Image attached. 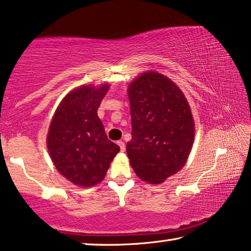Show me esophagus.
<instances>
[{
  "label": "esophagus",
  "mask_w": 251,
  "mask_h": 251,
  "mask_svg": "<svg viewBox=\"0 0 251 251\" xmlns=\"http://www.w3.org/2000/svg\"><path fill=\"white\" fill-rule=\"evenodd\" d=\"M117 144H118V146H119V147H121V151H122V152H124L125 149H126L125 143L123 142V141H118V142H117Z\"/></svg>",
  "instance_id": "esophagus-1"
}]
</instances>
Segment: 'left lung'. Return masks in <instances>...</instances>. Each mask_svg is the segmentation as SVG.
Here are the masks:
<instances>
[{
  "instance_id": "obj_1",
  "label": "left lung",
  "mask_w": 251,
  "mask_h": 251,
  "mask_svg": "<svg viewBox=\"0 0 251 251\" xmlns=\"http://www.w3.org/2000/svg\"><path fill=\"white\" fill-rule=\"evenodd\" d=\"M132 140L126 145L137 176L153 184L184 166L194 140V123L181 89L163 75L145 73L128 88Z\"/></svg>"
}]
</instances>
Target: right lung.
Segmentation results:
<instances>
[{"mask_svg": "<svg viewBox=\"0 0 251 251\" xmlns=\"http://www.w3.org/2000/svg\"><path fill=\"white\" fill-rule=\"evenodd\" d=\"M109 85L81 86L62 99L51 121L47 143L54 166L67 180L93 186L104 180L119 146L108 140L97 115Z\"/></svg>", "mask_w": 251, "mask_h": 251, "instance_id": "1", "label": "right lung"}]
</instances>
